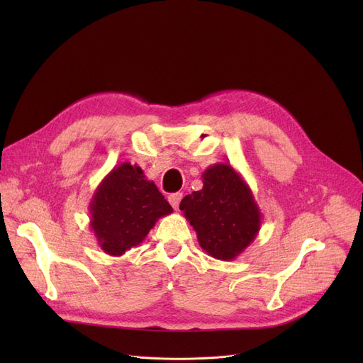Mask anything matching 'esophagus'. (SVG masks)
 Here are the masks:
<instances>
[{
	"instance_id": "1",
	"label": "esophagus",
	"mask_w": 363,
	"mask_h": 363,
	"mask_svg": "<svg viewBox=\"0 0 363 363\" xmlns=\"http://www.w3.org/2000/svg\"><path fill=\"white\" fill-rule=\"evenodd\" d=\"M167 200H169V203H170V206L175 208L179 207V203H181V200H182V194L181 193H174V194H170L169 197H167Z\"/></svg>"
}]
</instances>
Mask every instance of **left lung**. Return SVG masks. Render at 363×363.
<instances>
[{
  "instance_id": "1",
  "label": "left lung",
  "mask_w": 363,
  "mask_h": 363,
  "mask_svg": "<svg viewBox=\"0 0 363 363\" xmlns=\"http://www.w3.org/2000/svg\"><path fill=\"white\" fill-rule=\"evenodd\" d=\"M201 178L203 188L185 196L179 208L208 256L234 260L257 237L260 208L249 184L230 163L208 166Z\"/></svg>"
}]
</instances>
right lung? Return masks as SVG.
<instances>
[{
    "label": "right lung",
    "instance_id": "right-lung-1",
    "mask_svg": "<svg viewBox=\"0 0 363 363\" xmlns=\"http://www.w3.org/2000/svg\"><path fill=\"white\" fill-rule=\"evenodd\" d=\"M174 212L156 184L148 181L138 164L114 166L89 201V226L100 249L123 256L141 244L156 222Z\"/></svg>",
    "mask_w": 363,
    "mask_h": 363
}]
</instances>
